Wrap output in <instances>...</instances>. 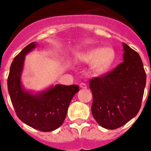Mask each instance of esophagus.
<instances>
[{
    "mask_svg": "<svg viewBox=\"0 0 151 151\" xmlns=\"http://www.w3.org/2000/svg\"><path fill=\"white\" fill-rule=\"evenodd\" d=\"M80 87L81 88H87V85L85 84V83H81L80 84Z\"/></svg>",
    "mask_w": 151,
    "mask_h": 151,
    "instance_id": "esophagus-1",
    "label": "esophagus"
}]
</instances>
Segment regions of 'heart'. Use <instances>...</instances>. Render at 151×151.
Instances as JSON below:
<instances>
[{"mask_svg":"<svg viewBox=\"0 0 151 151\" xmlns=\"http://www.w3.org/2000/svg\"><path fill=\"white\" fill-rule=\"evenodd\" d=\"M78 60L92 63V70L97 73L106 72L112 66L116 59V52L112 48H96L81 52Z\"/></svg>","mask_w":151,"mask_h":151,"instance_id":"1","label":"heart"}]
</instances>
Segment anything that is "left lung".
I'll list each match as a JSON object with an SVG mask.
<instances>
[{
    "mask_svg": "<svg viewBox=\"0 0 151 151\" xmlns=\"http://www.w3.org/2000/svg\"><path fill=\"white\" fill-rule=\"evenodd\" d=\"M122 63L89 81L92 114L103 128L115 129L136 117L141 107L147 76L139 55L123 43Z\"/></svg>",
    "mask_w": 151,
    "mask_h": 151,
    "instance_id": "left-lung-1",
    "label": "left lung"
}]
</instances>
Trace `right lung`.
I'll return each mask as SVG.
<instances>
[{
  "mask_svg": "<svg viewBox=\"0 0 151 151\" xmlns=\"http://www.w3.org/2000/svg\"><path fill=\"white\" fill-rule=\"evenodd\" d=\"M35 47L36 42H32L14 58L8 78V93L16 115L23 123L39 131L52 132L63 124L79 87L56 85L37 94L26 91L21 84L25 55Z\"/></svg>",
  "mask_w": 151,
  "mask_h": 151,
  "instance_id": "add662e5",
  "label": "right lung"
}]
</instances>
